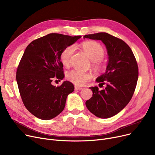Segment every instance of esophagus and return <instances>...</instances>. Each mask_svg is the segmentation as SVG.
<instances>
[{
    "mask_svg": "<svg viewBox=\"0 0 155 155\" xmlns=\"http://www.w3.org/2000/svg\"><path fill=\"white\" fill-rule=\"evenodd\" d=\"M82 88H83L82 87H79V86H77V85L75 86V90H76V91H80V90H82Z\"/></svg>",
    "mask_w": 155,
    "mask_h": 155,
    "instance_id": "obj_1",
    "label": "esophagus"
}]
</instances>
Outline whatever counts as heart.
Masks as SVG:
<instances>
[{"label": "heart", "instance_id": "b5f03b06", "mask_svg": "<svg viewBox=\"0 0 155 155\" xmlns=\"http://www.w3.org/2000/svg\"><path fill=\"white\" fill-rule=\"evenodd\" d=\"M82 48L93 61L94 67L96 69L101 68V60L103 59L105 55V51L102 46L95 41H87L82 44ZM75 50V46L70 45L65 47L61 51L60 59L63 66H68ZM66 77L68 81L76 85H83L91 80L92 75L89 72L73 70L67 73Z\"/></svg>", "mask_w": 155, "mask_h": 155}]
</instances>
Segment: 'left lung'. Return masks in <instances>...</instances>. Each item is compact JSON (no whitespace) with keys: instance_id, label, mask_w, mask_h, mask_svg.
Returning <instances> with one entry per match:
<instances>
[{"instance_id":"obj_1","label":"left lung","mask_w":155,"mask_h":155,"mask_svg":"<svg viewBox=\"0 0 155 155\" xmlns=\"http://www.w3.org/2000/svg\"><path fill=\"white\" fill-rule=\"evenodd\" d=\"M84 38L101 40L106 46L109 63L106 71L97 78L98 87H89L91 98L85 102L87 109L95 116L109 118L123 110L131 101L138 78V66L131 49L123 40L106 32L85 35Z\"/></svg>"}]
</instances>
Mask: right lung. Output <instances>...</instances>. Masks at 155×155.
Instances as JSON below:
<instances>
[{
    "instance_id": "right-lung-1",
    "label": "right lung",
    "mask_w": 155,
    "mask_h": 155,
    "mask_svg": "<svg viewBox=\"0 0 155 155\" xmlns=\"http://www.w3.org/2000/svg\"><path fill=\"white\" fill-rule=\"evenodd\" d=\"M81 37L50 33L32 41L26 48L16 80L24 106L36 117L50 120L63 110L74 85L68 81L57 87L51 82L54 77L60 80L64 77L61 51Z\"/></svg>"
}]
</instances>
